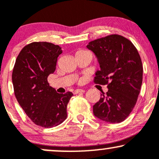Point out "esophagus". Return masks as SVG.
Listing matches in <instances>:
<instances>
[{"label": "esophagus", "instance_id": "34e87169", "mask_svg": "<svg viewBox=\"0 0 159 159\" xmlns=\"http://www.w3.org/2000/svg\"><path fill=\"white\" fill-rule=\"evenodd\" d=\"M85 92L84 90H82V89H78V90H75L73 91V94H77V93H84Z\"/></svg>", "mask_w": 159, "mask_h": 159}]
</instances>
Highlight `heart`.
Masks as SVG:
<instances>
[{"label": "heart", "instance_id": "1", "mask_svg": "<svg viewBox=\"0 0 159 159\" xmlns=\"http://www.w3.org/2000/svg\"><path fill=\"white\" fill-rule=\"evenodd\" d=\"M81 53H90V52H87V51H85V50H79V51H78L76 54H81Z\"/></svg>", "mask_w": 159, "mask_h": 159}]
</instances>
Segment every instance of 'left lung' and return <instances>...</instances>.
I'll return each mask as SVG.
<instances>
[{"label": "left lung", "mask_w": 159, "mask_h": 159, "mask_svg": "<svg viewBox=\"0 0 159 159\" xmlns=\"http://www.w3.org/2000/svg\"><path fill=\"white\" fill-rule=\"evenodd\" d=\"M87 47L95 53L101 68L94 83L108 88L93 105V114L107 123H121L131 114L140 93L143 65L139 53L130 40L118 34L95 39Z\"/></svg>", "instance_id": "obj_1"}]
</instances>
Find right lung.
<instances>
[{
	"instance_id": "right-lung-1",
	"label": "right lung",
	"mask_w": 159,
	"mask_h": 159,
	"mask_svg": "<svg viewBox=\"0 0 159 159\" xmlns=\"http://www.w3.org/2000/svg\"><path fill=\"white\" fill-rule=\"evenodd\" d=\"M62 52L57 45L34 42L21 49L12 70L18 102L27 116L42 127H55L63 123L67 117V105L73 96L71 92L57 93L48 82Z\"/></svg>"
}]
</instances>
